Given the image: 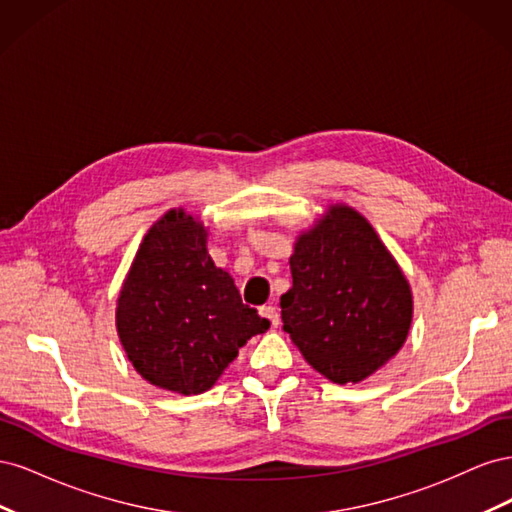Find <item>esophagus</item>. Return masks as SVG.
<instances>
[{
	"label": "esophagus",
	"mask_w": 512,
	"mask_h": 512,
	"mask_svg": "<svg viewBox=\"0 0 512 512\" xmlns=\"http://www.w3.org/2000/svg\"><path fill=\"white\" fill-rule=\"evenodd\" d=\"M260 314L265 316V318L271 322V327H280V312H277V307H275V305H265V307H260Z\"/></svg>",
	"instance_id": "1"
}]
</instances>
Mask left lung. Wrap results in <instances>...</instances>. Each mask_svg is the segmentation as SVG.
<instances>
[{
    "label": "left lung",
    "mask_w": 512,
    "mask_h": 512,
    "mask_svg": "<svg viewBox=\"0 0 512 512\" xmlns=\"http://www.w3.org/2000/svg\"><path fill=\"white\" fill-rule=\"evenodd\" d=\"M284 331L331 382H361L393 359L412 322L404 273L361 213L335 205L290 256Z\"/></svg>",
    "instance_id": "8db88e82"
}]
</instances>
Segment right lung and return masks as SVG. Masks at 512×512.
Returning a JSON list of instances; mask_svg holds the SVG:
<instances>
[{
  "label": "right lung",
  "mask_w": 512,
  "mask_h": 512,
  "mask_svg": "<svg viewBox=\"0 0 512 512\" xmlns=\"http://www.w3.org/2000/svg\"><path fill=\"white\" fill-rule=\"evenodd\" d=\"M267 329L269 320L243 305L232 277L213 265L203 224L181 209L153 224L117 301V333L138 374L198 395Z\"/></svg>",
  "instance_id": "right-lung-1"
}]
</instances>
